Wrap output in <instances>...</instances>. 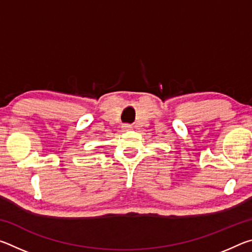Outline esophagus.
Wrapping results in <instances>:
<instances>
[{
    "mask_svg": "<svg viewBox=\"0 0 252 252\" xmlns=\"http://www.w3.org/2000/svg\"><path fill=\"white\" fill-rule=\"evenodd\" d=\"M123 129H125V130H131L132 126L130 125H125V126H123Z\"/></svg>",
    "mask_w": 252,
    "mask_h": 252,
    "instance_id": "1",
    "label": "esophagus"
}]
</instances>
